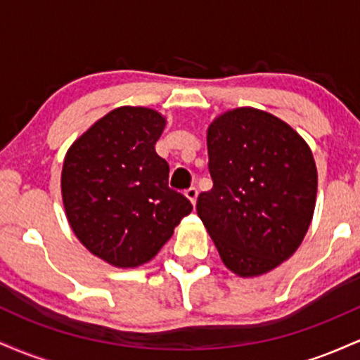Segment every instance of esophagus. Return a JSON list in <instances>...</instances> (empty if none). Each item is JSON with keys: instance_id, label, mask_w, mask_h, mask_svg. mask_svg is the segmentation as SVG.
<instances>
[{"instance_id": "1", "label": "esophagus", "mask_w": 360, "mask_h": 360, "mask_svg": "<svg viewBox=\"0 0 360 360\" xmlns=\"http://www.w3.org/2000/svg\"><path fill=\"white\" fill-rule=\"evenodd\" d=\"M186 198H188L189 201H191L193 205H196V200H198V189L196 188H189L186 189Z\"/></svg>"}]
</instances>
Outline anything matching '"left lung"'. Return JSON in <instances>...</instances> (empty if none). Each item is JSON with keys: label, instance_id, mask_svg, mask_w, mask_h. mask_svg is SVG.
I'll return each mask as SVG.
<instances>
[{"label": "left lung", "instance_id": "obj_1", "mask_svg": "<svg viewBox=\"0 0 360 360\" xmlns=\"http://www.w3.org/2000/svg\"><path fill=\"white\" fill-rule=\"evenodd\" d=\"M213 188L196 210L226 267L242 278L266 274L303 242L316 200V166L283 120L237 108L208 128Z\"/></svg>", "mask_w": 360, "mask_h": 360}]
</instances>
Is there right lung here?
<instances>
[{"label":"right lung","instance_id":"right-lung-1","mask_svg":"<svg viewBox=\"0 0 360 360\" xmlns=\"http://www.w3.org/2000/svg\"><path fill=\"white\" fill-rule=\"evenodd\" d=\"M162 115L122 106L98 120L65 155L62 201L72 232L91 254L137 267L162 249L193 205L169 188V164L155 142Z\"/></svg>","mask_w":360,"mask_h":360}]
</instances>
